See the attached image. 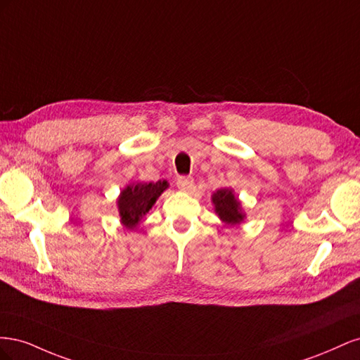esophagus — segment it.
Instances as JSON below:
<instances>
[{"mask_svg":"<svg viewBox=\"0 0 360 360\" xmlns=\"http://www.w3.org/2000/svg\"><path fill=\"white\" fill-rule=\"evenodd\" d=\"M192 184H193V180L191 179V177H179L177 179V188L180 189V191H183V192H186V191H189L191 188H192Z\"/></svg>","mask_w":360,"mask_h":360,"instance_id":"1","label":"esophagus"}]
</instances>
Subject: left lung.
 Wrapping results in <instances>:
<instances>
[{
	"label": "left lung",
	"mask_w": 360,
	"mask_h": 360,
	"mask_svg": "<svg viewBox=\"0 0 360 360\" xmlns=\"http://www.w3.org/2000/svg\"><path fill=\"white\" fill-rule=\"evenodd\" d=\"M212 204L214 213L228 226H237L245 222L246 213L243 210L242 201L238 200L231 188H221L212 195Z\"/></svg>",
	"instance_id": "1"
}]
</instances>
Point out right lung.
<instances>
[{"label":"right lung","instance_id":"obj_1","mask_svg":"<svg viewBox=\"0 0 360 360\" xmlns=\"http://www.w3.org/2000/svg\"><path fill=\"white\" fill-rule=\"evenodd\" d=\"M169 188L167 180L159 181H134L120 192L117 198V209L120 224L126 230L134 231L143 222L146 214L151 210L160 195Z\"/></svg>","mask_w":360,"mask_h":360}]
</instances>
